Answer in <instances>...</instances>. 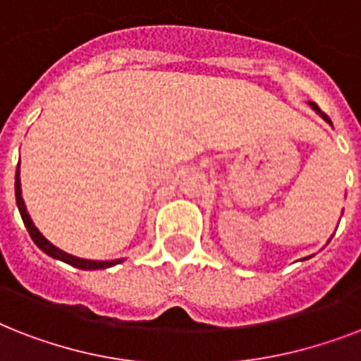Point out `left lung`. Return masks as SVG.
I'll return each mask as SVG.
<instances>
[{
  "instance_id": "obj_1",
  "label": "left lung",
  "mask_w": 361,
  "mask_h": 361,
  "mask_svg": "<svg viewBox=\"0 0 361 361\" xmlns=\"http://www.w3.org/2000/svg\"><path fill=\"white\" fill-rule=\"evenodd\" d=\"M309 106H311V109H313L314 112H317V114H319L320 118H322V120L326 121V123H330V125H331V120H330V118H328V116L324 114V112H322V110L319 109V104H317V103H313V101H309ZM307 258H309V257H307ZM303 260H305V258H303Z\"/></svg>"
}]
</instances>
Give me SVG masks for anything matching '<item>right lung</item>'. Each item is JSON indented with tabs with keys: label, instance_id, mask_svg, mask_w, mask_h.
<instances>
[{
	"label": "right lung",
	"instance_id": "1",
	"mask_svg": "<svg viewBox=\"0 0 361 361\" xmlns=\"http://www.w3.org/2000/svg\"><path fill=\"white\" fill-rule=\"evenodd\" d=\"M14 195H16V206H18V212L22 215V221H24L25 228L30 232L31 240L35 241V245L41 249L42 252H47L48 257L56 258V260H61L65 264H71V266H75L78 269H106L110 266H116V264L123 262L121 258L118 260H87V258H78L75 255H69V252L61 251L59 247H56L54 243L47 240V238L42 236L39 228L35 226V223L31 221L30 214H27V209H25L24 198H22V187H20V163L18 169H16V176H14Z\"/></svg>",
	"mask_w": 361,
	"mask_h": 361
}]
</instances>
